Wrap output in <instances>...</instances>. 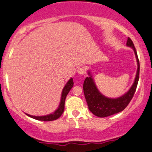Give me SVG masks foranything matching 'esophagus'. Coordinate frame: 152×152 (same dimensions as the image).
I'll list each match as a JSON object with an SVG mask.
<instances>
[{"label":"esophagus","mask_w":152,"mask_h":152,"mask_svg":"<svg viewBox=\"0 0 152 152\" xmlns=\"http://www.w3.org/2000/svg\"><path fill=\"white\" fill-rule=\"evenodd\" d=\"M78 74H81V75H83V74H85L86 73V69H85V68H83V67H81V68H79V69H78Z\"/></svg>","instance_id":"esophagus-1"}]
</instances>
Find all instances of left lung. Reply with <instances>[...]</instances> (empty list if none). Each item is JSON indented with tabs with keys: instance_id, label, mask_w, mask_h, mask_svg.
I'll list each match as a JSON object with an SVG mask.
<instances>
[{
	"instance_id": "left-lung-1",
	"label": "left lung",
	"mask_w": 152,
	"mask_h": 152,
	"mask_svg": "<svg viewBox=\"0 0 152 152\" xmlns=\"http://www.w3.org/2000/svg\"><path fill=\"white\" fill-rule=\"evenodd\" d=\"M126 45L132 47L134 50L137 61L138 69L134 84L126 94L117 99L106 98L97 89L89 72L88 74L90 75V76L86 77L83 82V93L88 104V109L90 110L91 112H92V114L98 117H106L123 111L129 105L137 89L139 78V71H140L139 61L133 41L130 38H128Z\"/></svg>"
}]
</instances>
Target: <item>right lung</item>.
<instances>
[{
    "instance_id": "1",
    "label": "right lung",
    "mask_w": 152,
    "mask_h": 152,
    "mask_svg": "<svg viewBox=\"0 0 152 152\" xmlns=\"http://www.w3.org/2000/svg\"><path fill=\"white\" fill-rule=\"evenodd\" d=\"M73 86H74V81H73V78H71L68 83H66L65 87L64 88L62 91V96H61V100L60 105H59L58 109L52 114L47 115V116H31V115L26 114L28 115L30 117L35 118V119L40 120V121H51L53 120H56L57 118H58L61 116L63 112L64 111V105H65V100L66 98V96L69 94V91L71 89Z\"/></svg>"
}]
</instances>
